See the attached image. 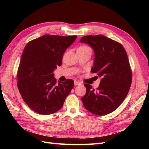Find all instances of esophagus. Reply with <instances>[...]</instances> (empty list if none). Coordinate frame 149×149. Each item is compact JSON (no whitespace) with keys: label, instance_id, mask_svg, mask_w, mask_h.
<instances>
[{"label":"esophagus","instance_id":"1","mask_svg":"<svg viewBox=\"0 0 149 149\" xmlns=\"http://www.w3.org/2000/svg\"><path fill=\"white\" fill-rule=\"evenodd\" d=\"M81 84V83L80 82H78L77 81H74V85L76 86V85H79Z\"/></svg>","mask_w":149,"mask_h":149}]
</instances>
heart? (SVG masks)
Segmentation results:
<instances>
[{"mask_svg":"<svg viewBox=\"0 0 149 149\" xmlns=\"http://www.w3.org/2000/svg\"><path fill=\"white\" fill-rule=\"evenodd\" d=\"M88 47V48H89L88 47H86V46H83V47Z\"/></svg>","mask_w":149,"mask_h":149,"instance_id":"1","label":"heart"}]
</instances>
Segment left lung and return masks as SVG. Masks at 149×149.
Returning a JSON list of instances; mask_svg holds the SVG:
<instances>
[{"label": "left lung", "mask_w": 149, "mask_h": 149, "mask_svg": "<svg viewBox=\"0 0 149 149\" xmlns=\"http://www.w3.org/2000/svg\"><path fill=\"white\" fill-rule=\"evenodd\" d=\"M80 41L94 49L91 71L101 78L96 89L84 84L86 93L81 98L84 107L95 115L108 114L124 101L131 86L132 70L127 53L120 43L102 35L84 36Z\"/></svg>", "instance_id": "8db88e82"}]
</instances>
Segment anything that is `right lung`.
Listing matches in <instances>:
<instances>
[{
    "label": "right lung",
    "instance_id": "right-lung-1",
    "mask_svg": "<svg viewBox=\"0 0 149 149\" xmlns=\"http://www.w3.org/2000/svg\"><path fill=\"white\" fill-rule=\"evenodd\" d=\"M76 37L44 35L26 45L17 71V83L22 99L33 111L52 114L63 105L74 81L68 79L56 84L53 71L61 66L65 52Z\"/></svg>",
    "mask_w": 149,
    "mask_h": 149
}]
</instances>
